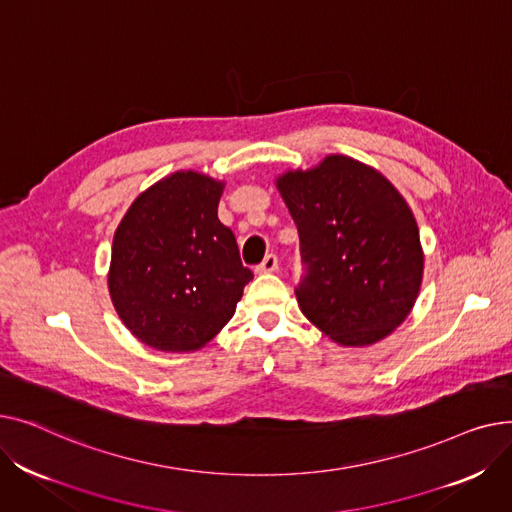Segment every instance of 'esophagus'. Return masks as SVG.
I'll list each match as a JSON object with an SVG mask.
<instances>
[{
    "instance_id": "esophagus-1",
    "label": "esophagus",
    "mask_w": 512,
    "mask_h": 512,
    "mask_svg": "<svg viewBox=\"0 0 512 512\" xmlns=\"http://www.w3.org/2000/svg\"><path fill=\"white\" fill-rule=\"evenodd\" d=\"M272 272H278V257L274 253L265 255L261 265H257V274H272Z\"/></svg>"
}]
</instances>
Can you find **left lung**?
Returning <instances> with one entry per match:
<instances>
[{
  "instance_id": "obj_1",
  "label": "left lung",
  "mask_w": 512,
  "mask_h": 512,
  "mask_svg": "<svg viewBox=\"0 0 512 512\" xmlns=\"http://www.w3.org/2000/svg\"><path fill=\"white\" fill-rule=\"evenodd\" d=\"M299 230L303 315L342 346H367L411 313L423 280L419 228L392 182L361 161L328 155L276 180Z\"/></svg>"
}]
</instances>
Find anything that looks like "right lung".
<instances>
[{"label": "right lung", "instance_id": "1", "mask_svg": "<svg viewBox=\"0 0 512 512\" xmlns=\"http://www.w3.org/2000/svg\"><path fill=\"white\" fill-rule=\"evenodd\" d=\"M222 191L220 180L176 172L134 199L114 234L112 303L132 336L157 351L205 346L253 280L218 220Z\"/></svg>", "mask_w": 512, "mask_h": 512}]
</instances>
